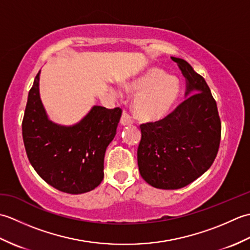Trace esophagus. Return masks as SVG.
Returning <instances> with one entry per match:
<instances>
[{
  "label": "esophagus",
  "instance_id": "obj_1",
  "mask_svg": "<svg viewBox=\"0 0 250 250\" xmlns=\"http://www.w3.org/2000/svg\"><path fill=\"white\" fill-rule=\"evenodd\" d=\"M120 124L122 125H131L132 124H133V119L131 118V116L128 113H124L121 116Z\"/></svg>",
  "mask_w": 250,
  "mask_h": 250
}]
</instances>
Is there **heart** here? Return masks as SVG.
<instances>
[{
    "label": "heart",
    "instance_id": "heart-1",
    "mask_svg": "<svg viewBox=\"0 0 250 250\" xmlns=\"http://www.w3.org/2000/svg\"><path fill=\"white\" fill-rule=\"evenodd\" d=\"M125 88L137 93L134 100L135 115L141 120L155 121L167 116L179 93L178 81L157 67L149 68Z\"/></svg>",
    "mask_w": 250,
    "mask_h": 250
}]
</instances>
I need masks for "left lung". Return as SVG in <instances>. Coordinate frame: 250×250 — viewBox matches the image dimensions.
<instances>
[{
  "label": "left lung",
  "mask_w": 250,
  "mask_h": 250,
  "mask_svg": "<svg viewBox=\"0 0 250 250\" xmlns=\"http://www.w3.org/2000/svg\"><path fill=\"white\" fill-rule=\"evenodd\" d=\"M186 79V99L163 119L141 125L137 148L141 176L158 189H179L213 164L219 149L221 122L205 79L187 61L171 57Z\"/></svg>",
  "instance_id": "8db88e82"
}]
</instances>
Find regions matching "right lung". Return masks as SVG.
Listing matches in <instances>:
<instances>
[{
    "label": "right lung",
    "mask_w": 250,
    "mask_h": 250,
    "mask_svg": "<svg viewBox=\"0 0 250 250\" xmlns=\"http://www.w3.org/2000/svg\"><path fill=\"white\" fill-rule=\"evenodd\" d=\"M40 73L29 91L22 120L26 156L54 188L71 194L89 192L103 180L105 151L122 110L93 106L78 124L57 125L48 119L40 98Z\"/></svg>",
    "instance_id": "add662e5"
}]
</instances>
